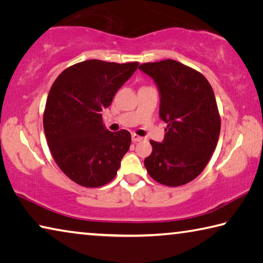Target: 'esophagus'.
I'll list each match as a JSON object with an SVG mask.
<instances>
[{"instance_id": "1", "label": "esophagus", "mask_w": 263, "mask_h": 263, "mask_svg": "<svg viewBox=\"0 0 263 263\" xmlns=\"http://www.w3.org/2000/svg\"><path fill=\"white\" fill-rule=\"evenodd\" d=\"M132 140H133V142H140L142 140V137L137 134H132Z\"/></svg>"}]
</instances>
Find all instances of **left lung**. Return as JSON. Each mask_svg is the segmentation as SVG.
Returning a JSON list of instances; mask_svg holds the SVG:
<instances>
[{
	"mask_svg": "<svg viewBox=\"0 0 263 263\" xmlns=\"http://www.w3.org/2000/svg\"><path fill=\"white\" fill-rule=\"evenodd\" d=\"M139 68L156 81L160 115L167 123L163 143L150 141L145 169L160 184L180 186L200 175L217 147L221 122L212 86L200 72L174 59Z\"/></svg>",
	"mask_w": 263,
	"mask_h": 263,
	"instance_id": "8db88e82",
	"label": "left lung"
}]
</instances>
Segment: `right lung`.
<instances>
[{"label": "right lung", "mask_w": 263, "mask_h": 263, "mask_svg": "<svg viewBox=\"0 0 263 263\" xmlns=\"http://www.w3.org/2000/svg\"><path fill=\"white\" fill-rule=\"evenodd\" d=\"M137 66L85 60L65 68L51 86L43 114L47 145L60 170L81 186H103L118 174L132 136L126 129H105L101 110Z\"/></svg>", "instance_id": "1"}]
</instances>
